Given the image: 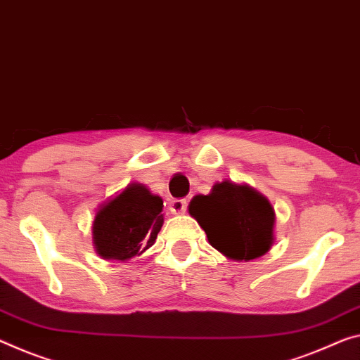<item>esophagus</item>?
<instances>
[{"mask_svg": "<svg viewBox=\"0 0 360 360\" xmlns=\"http://www.w3.org/2000/svg\"><path fill=\"white\" fill-rule=\"evenodd\" d=\"M187 210V200L186 198H179V200L169 202V211L173 214H184Z\"/></svg>", "mask_w": 360, "mask_h": 360, "instance_id": "34e87169", "label": "esophagus"}]
</instances>
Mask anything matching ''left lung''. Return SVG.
I'll return each instance as SVG.
<instances>
[{"mask_svg": "<svg viewBox=\"0 0 360 360\" xmlns=\"http://www.w3.org/2000/svg\"><path fill=\"white\" fill-rule=\"evenodd\" d=\"M189 213L207 232L211 247L229 259H256L274 243L272 205L247 184L218 182L208 195L192 198Z\"/></svg>", "mask_w": 360, "mask_h": 360, "instance_id": "1", "label": "left lung"}]
</instances>
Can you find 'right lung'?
Instances as JSON below:
<instances>
[{
    "mask_svg": "<svg viewBox=\"0 0 360 360\" xmlns=\"http://www.w3.org/2000/svg\"><path fill=\"white\" fill-rule=\"evenodd\" d=\"M163 200L146 186L131 182L99 207L93 221V243L102 259L128 261L155 243L163 226Z\"/></svg>",
    "mask_w": 360,
    "mask_h": 360,
    "instance_id": "1",
    "label": "right lung"
}]
</instances>
